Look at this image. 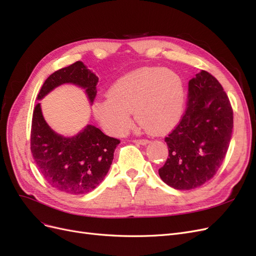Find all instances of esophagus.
Masks as SVG:
<instances>
[{
	"mask_svg": "<svg viewBox=\"0 0 256 256\" xmlns=\"http://www.w3.org/2000/svg\"><path fill=\"white\" fill-rule=\"evenodd\" d=\"M134 142L136 144H138V145H146V144L150 143L148 140H134Z\"/></svg>",
	"mask_w": 256,
	"mask_h": 256,
	"instance_id": "34e87169",
	"label": "esophagus"
}]
</instances>
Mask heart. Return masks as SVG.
Here are the masks:
<instances>
[{"label": "heart", "mask_w": 256, "mask_h": 256, "mask_svg": "<svg viewBox=\"0 0 256 256\" xmlns=\"http://www.w3.org/2000/svg\"><path fill=\"white\" fill-rule=\"evenodd\" d=\"M186 102L182 76L171 69L143 67L127 72L92 104V114L108 134L120 136L132 122V111L145 130L171 131L180 120Z\"/></svg>", "instance_id": "obj_1"}]
</instances>
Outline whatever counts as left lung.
I'll use <instances>...</instances> for the list:
<instances>
[{
  "label": "left lung",
  "mask_w": 256,
  "mask_h": 256,
  "mask_svg": "<svg viewBox=\"0 0 256 256\" xmlns=\"http://www.w3.org/2000/svg\"><path fill=\"white\" fill-rule=\"evenodd\" d=\"M188 106L180 122L166 138L168 158L159 176L170 187H200L218 171L233 130V110L214 76L200 70L188 84Z\"/></svg>",
  "instance_id": "left-lung-1"
}]
</instances>
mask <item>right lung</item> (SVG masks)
Here are the masks:
<instances>
[{"instance_id":"right-lung-1","label":"right lung","mask_w":256,"mask_h":256,"mask_svg":"<svg viewBox=\"0 0 256 256\" xmlns=\"http://www.w3.org/2000/svg\"><path fill=\"white\" fill-rule=\"evenodd\" d=\"M85 90L90 102L97 94L98 76L78 60L48 76L37 100L63 84ZM120 143L99 128L88 125L79 134L64 136L44 120L40 104L35 106L30 130V152L40 172L49 184L69 194H85L104 180L112 164L114 150Z\"/></svg>"}]
</instances>
